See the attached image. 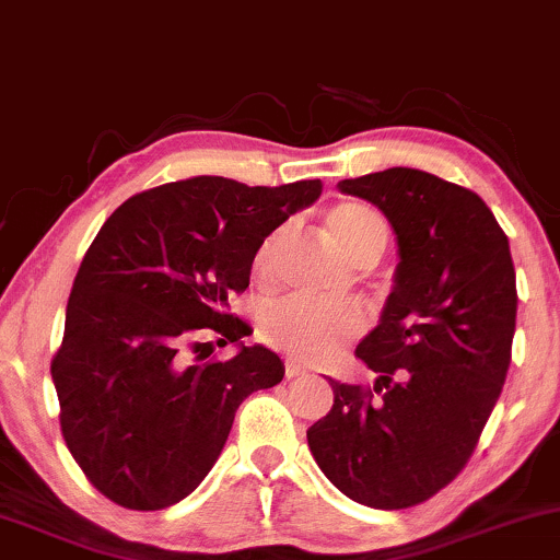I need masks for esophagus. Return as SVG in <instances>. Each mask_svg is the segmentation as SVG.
<instances>
[{"label":"esophagus","instance_id":"1","mask_svg":"<svg viewBox=\"0 0 560 560\" xmlns=\"http://www.w3.org/2000/svg\"><path fill=\"white\" fill-rule=\"evenodd\" d=\"M284 373H287V378H305V375L310 373V368L302 365V362H298V360H287Z\"/></svg>","mask_w":560,"mask_h":560}]
</instances>
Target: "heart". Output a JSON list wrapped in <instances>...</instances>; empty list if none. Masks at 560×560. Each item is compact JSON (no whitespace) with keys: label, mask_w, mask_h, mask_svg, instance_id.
I'll return each mask as SVG.
<instances>
[{"label":"heart","mask_w":560,"mask_h":560,"mask_svg":"<svg viewBox=\"0 0 560 560\" xmlns=\"http://www.w3.org/2000/svg\"><path fill=\"white\" fill-rule=\"evenodd\" d=\"M326 229L334 245L352 262L381 255L386 247V224L373 208L362 203H336L326 213ZM284 229H276L260 242L253 258V271L266 281L273 271ZM368 328V313L354 302H318L307 298H284L268 302L258 315V334L268 347L300 357L307 362L328 360Z\"/></svg>","instance_id":"heart-1"}]
</instances>
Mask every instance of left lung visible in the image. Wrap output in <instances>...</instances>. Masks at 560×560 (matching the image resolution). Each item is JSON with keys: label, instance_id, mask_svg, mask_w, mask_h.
I'll return each instance as SVG.
<instances>
[{"label": "left lung", "instance_id": "8db88e82", "mask_svg": "<svg viewBox=\"0 0 560 560\" xmlns=\"http://www.w3.org/2000/svg\"><path fill=\"white\" fill-rule=\"evenodd\" d=\"M378 206L399 242L381 323L357 347L373 386L328 381L334 407L307 446L341 493L409 509L467 467L511 362L516 273L509 237L480 195L420 170L341 179Z\"/></svg>", "mask_w": 560, "mask_h": 560}]
</instances>
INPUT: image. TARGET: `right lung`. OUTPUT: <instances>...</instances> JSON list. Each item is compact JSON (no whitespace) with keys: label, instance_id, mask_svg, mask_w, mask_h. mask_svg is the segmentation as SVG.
Listing matches in <instances>:
<instances>
[{"label":"right lung","instance_id":"right-lung-1","mask_svg":"<svg viewBox=\"0 0 560 560\" xmlns=\"http://www.w3.org/2000/svg\"><path fill=\"white\" fill-rule=\"evenodd\" d=\"M320 187L203 174L132 195L98 229L67 300L51 378L72 459L117 506L159 511L190 495L240 404L284 378L266 347L229 360L197 352L211 349L206 336L224 347L253 331L229 298L250 284L260 242ZM187 351L199 355L192 366Z\"/></svg>","mask_w":560,"mask_h":560}]
</instances>
